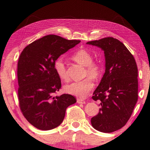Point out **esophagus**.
Listing matches in <instances>:
<instances>
[{
	"instance_id": "34e87169",
	"label": "esophagus",
	"mask_w": 150,
	"mask_h": 150,
	"mask_svg": "<svg viewBox=\"0 0 150 150\" xmlns=\"http://www.w3.org/2000/svg\"><path fill=\"white\" fill-rule=\"evenodd\" d=\"M77 102L78 103H85V101L81 98H77Z\"/></svg>"
}]
</instances>
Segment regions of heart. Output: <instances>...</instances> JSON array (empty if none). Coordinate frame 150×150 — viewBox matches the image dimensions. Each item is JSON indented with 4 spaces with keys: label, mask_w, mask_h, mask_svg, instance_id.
I'll return each mask as SVG.
<instances>
[{
    "label": "heart",
    "mask_w": 150,
    "mask_h": 150,
    "mask_svg": "<svg viewBox=\"0 0 150 150\" xmlns=\"http://www.w3.org/2000/svg\"><path fill=\"white\" fill-rule=\"evenodd\" d=\"M71 58L77 63L86 67V77L89 76L93 79H97L101 76L102 73L101 64L98 62H93V57L88 51L83 49L79 50L73 54ZM54 67L59 78L63 81H66L68 77L64 59L57 58L54 62ZM91 78L87 77L82 81L66 84L64 86V91L73 96L85 98L94 88V84Z\"/></svg>",
    "instance_id": "b5f03b06"
}]
</instances>
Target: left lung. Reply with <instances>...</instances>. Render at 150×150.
<instances>
[{
  "instance_id": "1",
  "label": "left lung",
  "mask_w": 150,
  "mask_h": 150,
  "mask_svg": "<svg viewBox=\"0 0 150 150\" xmlns=\"http://www.w3.org/2000/svg\"><path fill=\"white\" fill-rule=\"evenodd\" d=\"M104 52L105 71L92 98L100 102L98 114L91 119L95 129L112 132L124 127L138 100V67L124 44L113 37L87 42Z\"/></svg>"
}]
</instances>
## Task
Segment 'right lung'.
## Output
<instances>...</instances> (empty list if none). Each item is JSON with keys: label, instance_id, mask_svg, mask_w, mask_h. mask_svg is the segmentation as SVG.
Returning <instances> with one entry per match:
<instances>
[{"label": "right lung", "instance_id": "obj_1", "mask_svg": "<svg viewBox=\"0 0 150 150\" xmlns=\"http://www.w3.org/2000/svg\"><path fill=\"white\" fill-rule=\"evenodd\" d=\"M80 42L49 35L33 42L21 52L17 71L19 105L25 118L38 129L48 130L58 127L67 108L77 102L70 94L54 96L62 86L54 64Z\"/></svg>", "mask_w": 150, "mask_h": 150}]
</instances>
